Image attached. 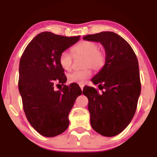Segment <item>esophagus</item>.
Returning <instances> with one entry per match:
<instances>
[{"instance_id":"34e87169","label":"esophagus","mask_w":157,"mask_h":157,"mask_svg":"<svg viewBox=\"0 0 157 157\" xmlns=\"http://www.w3.org/2000/svg\"><path fill=\"white\" fill-rule=\"evenodd\" d=\"M80 89H81V90L82 91V89H83L84 86H83V85H82V84H80Z\"/></svg>"}]
</instances>
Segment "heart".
Listing matches in <instances>:
<instances>
[{
  "label": "heart",
  "mask_w": 157,
  "mask_h": 157,
  "mask_svg": "<svg viewBox=\"0 0 157 157\" xmlns=\"http://www.w3.org/2000/svg\"><path fill=\"white\" fill-rule=\"evenodd\" d=\"M74 56H84L83 67L85 69L75 71L68 75V80L70 82L82 84L92 75L90 67L94 70H99L105 63V54L99 50L97 43L91 41H83L71 48ZM59 63L61 68L65 71H70L72 65V56L67 51H63L59 56Z\"/></svg>",
  "instance_id": "b5f03b06"
}]
</instances>
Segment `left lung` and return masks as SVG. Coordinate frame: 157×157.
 Returning a JSON list of instances; mask_svg holds the SVG:
<instances>
[{"instance_id": "left-lung-1", "label": "left lung", "mask_w": 157, "mask_h": 157, "mask_svg": "<svg viewBox=\"0 0 157 157\" xmlns=\"http://www.w3.org/2000/svg\"><path fill=\"white\" fill-rule=\"evenodd\" d=\"M84 40L100 42L106 52L105 65L92 79L98 84L83 88L89 100L91 126L104 136L112 137L121 132L135 115L141 93L139 63L131 46L113 32L105 31L87 35Z\"/></svg>"}]
</instances>
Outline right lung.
I'll return each mask as SVG.
<instances>
[{
	"instance_id": "obj_1",
	"label": "right lung",
	"mask_w": 157,
	"mask_h": 157,
	"mask_svg": "<svg viewBox=\"0 0 157 157\" xmlns=\"http://www.w3.org/2000/svg\"><path fill=\"white\" fill-rule=\"evenodd\" d=\"M79 39L42 32L32 39L21 57L18 90L24 111L31 126L45 137L56 136L68 128V115L82 94L77 83L64 85L67 78L59 63L60 53ZM55 82L63 89L55 91Z\"/></svg>"
}]
</instances>
